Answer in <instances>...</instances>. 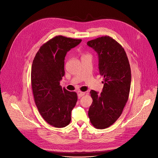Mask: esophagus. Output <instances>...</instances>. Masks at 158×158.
<instances>
[{
	"mask_svg": "<svg viewBox=\"0 0 158 158\" xmlns=\"http://www.w3.org/2000/svg\"><path fill=\"white\" fill-rule=\"evenodd\" d=\"M85 94L84 92H81V91H78L77 92V96L79 98H81L82 96H83Z\"/></svg>",
	"mask_w": 158,
	"mask_h": 158,
	"instance_id": "obj_1",
	"label": "esophagus"
}]
</instances>
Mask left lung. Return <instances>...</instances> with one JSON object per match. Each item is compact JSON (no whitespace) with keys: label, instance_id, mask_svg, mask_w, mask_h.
Returning a JSON list of instances; mask_svg holds the SVG:
<instances>
[{"label":"left lung","instance_id":"8db88e82","mask_svg":"<svg viewBox=\"0 0 158 158\" xmlns=\"http://www.w3.org/2000/svg\"><path fill=\"white\" fill-rule=\"evenodd\" d=\"M87 45L98 53L99 73L104 77L102 93L90 91L93 103L88 116L96 128L102 129L114 124L122 114L129 98L131 67L124 48L112 37H98Z\"/></svg>","mask_w":158,"mask_h":158}]
</instances>
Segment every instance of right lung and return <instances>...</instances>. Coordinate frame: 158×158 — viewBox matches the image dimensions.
Here are the masks:
<instances>
[{
    "label": "right lung",
    "instance_id": "add662e5",
    "mask_svg": "<svg viewBox=\"0 0 158 158\" xmlns=\"http://www.w3.org/2000/svg\"><path fill=\"white\" fill-rule=\"evenodd\" d=\"M81 39L56 36L40 48L34 59L31 84L34 101L39 113L50 125L64 127L71 120V111L77 95L60 85L65 74L67 52L81 42Z\"/></svg>",
    "mask_w": 158,
    "mask_h": 158
}]
</instances>
